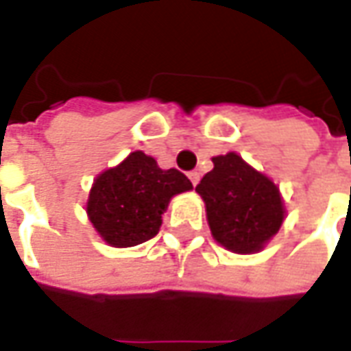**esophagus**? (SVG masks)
Returning a JSON list of instances; mask_svg holds the SVG:
<instances>
[{"instance_id": "1", "label": "esophagus", "mask_w": 351, "mask_h": 351, "mask_svg": "<svg viewBox=\"0 0 351 351\" xmlns=\"http://www.w3.org/2000/svg\"><path fill=\"white\" fill-rule=\"evenodd\" d=\"M190 180H191V184H193V186H197V182H199V178H201V175H199L197 171H191L190 175Z\"/></svg>"}]
</instances>
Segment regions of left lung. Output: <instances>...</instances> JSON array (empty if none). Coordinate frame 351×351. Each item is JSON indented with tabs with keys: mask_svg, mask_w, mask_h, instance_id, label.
Wrapping results in <instances>:
<instances>
[{
	"mask_svg": "<svg viewBox=\"0 0 351 351\" xmlns=\"http://www.w3.org/2000/svg\"><path fill=\"white\" fill-rule=\"evenodd\" d=\"M213 163L195 188L205 201L213 237L235 254L259 252L284 221L280 190L235 152L216 156Z\"/></svg>",
	"mask_w": 351,
	"mask_h": 351,
	"instance_id": "8db88e82",
	"label": "left lung"
}]
</instances>
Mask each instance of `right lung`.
Returning <instances> with one entry per match:
<instances>
[{"mask_svg": "<svg viewBox=\"0 0 351 351\" xmlns=\"http://www.w3.org/2000/svg\"><path fill=\"white\" fill-rule=\"evenodd\" d=\"M191 188L184 173L160 169L154 158L137 150L93 180L86 213L107 244L137 246L158 235L171 197Z\"/></svg>", "mask_w": 351, "mask_h": 351, "instance_id": "add662e5", "label": "right lung"}]
</instances>
